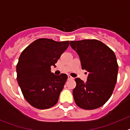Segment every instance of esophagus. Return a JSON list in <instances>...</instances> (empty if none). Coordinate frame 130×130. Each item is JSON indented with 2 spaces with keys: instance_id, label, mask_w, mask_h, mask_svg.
I'll use <instances>...</instances> for the list:
<instances>
[{
  "instance_id": "esophagus-1",
  "label": "esophagus",
  "mask_w": 130,
  "mask_h": 130,
  "mask_svg": "<svg viewBox=\"0 0 130 130\" xmlns=\"http://www.w3.org/2000/svg\"><path fill=\"white\" fill-rule=\"evenodd\" d=\"M68 80H72V79H73V77H72L70 75H68Z\"/></svg>"
}]
</instances>
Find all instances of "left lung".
I'll return each instance as SVG.
<instances>
[{
    "label": "left lung",
    "mask_w": 130,
    "mask_h": 130,
    "mask_svg": "<svg viewBox=\"0 0 130 130\" xmlns=\"http://www.w3.org/2000/svg\"><path fill=\"white\" fill-rule=\"evenodd\" d=\"M70 46L79 55L83 70L89 73L86 83L75 79V104L86 110L100 107L110 98L117 83L119 66L115 54L97 40L70 41Z\"/></svg>",
    "instance_id": "obj_1"
}]
</instances>
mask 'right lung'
I'll list each match as a JSON object with an SVG mask.
<instances>
[{
  "instance_id": "add662e5",
  "label": "right lung",
  "mask_w": 130,
  "mask_h": 130,
  "mask_svg": "<svg viewBox=\"0 0 130 130\" xmlns=\"http://www.w3.org/2000/svg\"><path fill=\"white\" fill-rule=\"evenodd\" d=\"M69 46V41L56 42L40 38L26 47L19 58L17 80L24 98L34 107L45 109L54 106L59 98L68 76L55 75L51 66Z\"/></svg>"
}]
</instances>
